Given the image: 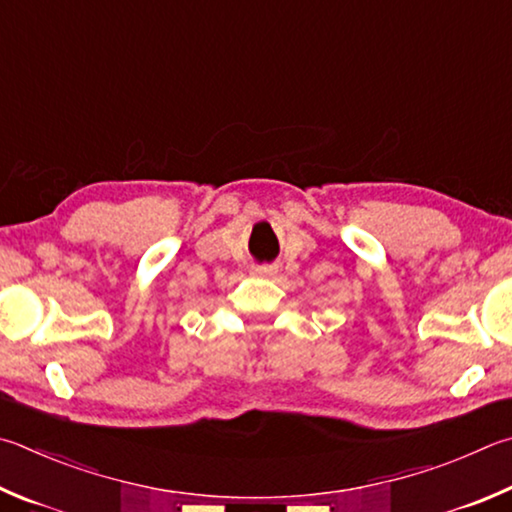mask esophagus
I'll list each match as a JSON object with an SVG mask.
<instances>
[{"label":"esophagus","instance_id":"1","mask_svg":"<svg viewBox=\"0 0 512 512\" xmlns=\"http://www.w3.org/2000/svg\"><path fill=\"white\" fill-rule=\"evenodd\" d=\"M255 273L259 277H273V275H277V266L275 264H262V266L255 268Z\"/></svg>","mask_w":512,"mask_h":512}]
</instances>
